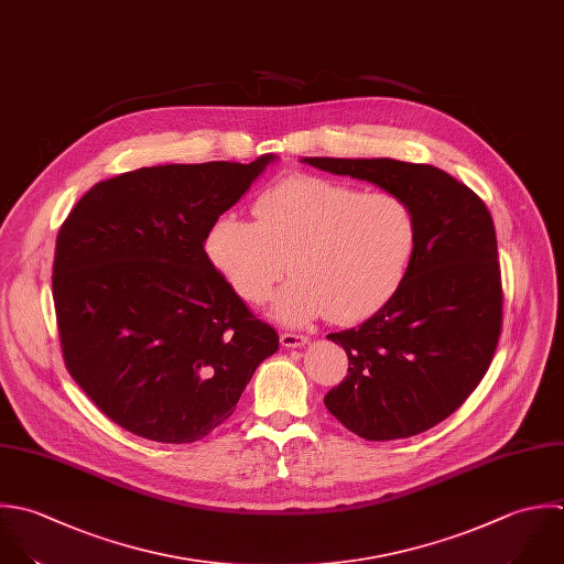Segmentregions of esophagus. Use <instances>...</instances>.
Masks as SVG:
<instances>
[{"mask_svg":"<svg viewBox=\"0 0 564 564\" xmlns=\"http://www.w3.org/2000/svg\"><path fill=\"white\" fill-rule=\"evenodd\" d=\"M307 343H310V338L303 336V334H292V332L281 334V345H283L285 349H301V347H305Z\"/></svg>","mask_w":564,"mask_h":564,"instance_id":"obj_1","label":"esophagus"}]
</instances>
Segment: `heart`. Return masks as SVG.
<instances>
[{
	"instance_id": "heart-1",
	"label": "heart",
	"mask_w": 564,
	"mask_h": 564,
	"mask_svg": "<svg viewBox=\"0 0 564 564\" xmlns=\"http://www.w3.org/2000/svg\"><path fill=\"white\" fill-rule=\"evenodd\" d=\"M257 221L235 213L217 217L204 239L206 254L228 285L261 305L283 276L272 316L305 325L327 312L356 323L393 299L417 248L413 208L393 193H362L316 175H290L254 202ZM289 263H284V259Z\"/></svg>"
}]
</instances>
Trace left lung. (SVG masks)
<instances>
[{
	"instance_id": "left-lung-1",
	"label": "left lung",
	"mask_w": 564,
	"mask_h": 564,
	"mask_svg": "<svg viewBox=\"0 0 564 564\" xmlns=\"http://www.w3.org/2000/svg\"><path fill=\"white\" fill-rule=\"evenodd\" d=\"M321 171L402 197L417 248L402 288L356 329L329 334L349 358L327 411L369 442L420 435L453 415L486 376L501 334L503 292L488 206L431 164L393 158H303Z\"/></svg>"
}]
</instances>
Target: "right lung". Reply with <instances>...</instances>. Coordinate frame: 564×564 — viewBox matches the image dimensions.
Instances as JSON below:
<instances>
[{"label":"right lung","mask_w":564,"mask_h":564,"mask_svg":"<svg viewBox=\"0 0 564 564\" xmlns=\"http://www.w3.org/2000/svg\"><path fill=\"white\" fill-rule=\"evenodd\" d=\"M274 160L129 171L94 184L63 221L52 268L63 360L124 431L206 437L279 349L204 250L210 224Z\"/></svg>","instance_id":"right-lung-1"}]
</instances>
